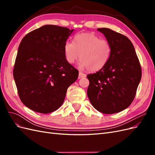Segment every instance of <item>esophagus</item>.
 Returning a JSON list of instances; mask_svg holds the SVG:
<instances>
[{
	"label": "esophagus",
	"instance_id": "obj_1",
	"mask_svg": "<svg viewBox=\"0 0 155 155\" xmlns=\"http://www.w3.org/2000/svg\"><path fill=\"white\" fill-rule=\"evenodd\" d=\"M85 77H86V74H83L82 72L79 73V79H81V78H85Z\"/></svg>",
	"mask_w": 155,
	"mask_h": 155
}]
</instances>
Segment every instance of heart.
Returning <instances> with one entry per match:
<instances>
[{"label": "heart", "mask_w": 155, "mask_h": 155, "mask_svg": "<svg viewBox=\"0 0 155 155\" xmlns=\"http://www.w3.org/2000/svg\"><path fill=\"white\" fill-rule=\"evenodd\" d=\"M75 42L67 41L64 54L67 61L73 64L79 58V67L91 72H97L104 68L111 55V46L107 40L101 39L91 33H81L74 37Z\"/></svg>", "instance_id": "1"}]
</instances>
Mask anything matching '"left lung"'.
<instances>
[{"mask_svg":"<svg viewBox=\"0 0 155 155\" xmlns=\"http://www.w3.org/2000/svg\"><path fill=\"white\" fill-rule=\"evenodd\" d=\"M97 30L104 34L111 46L105 66L88 74L87 96L92 106L104 114H114L127 109L133 102L142 78V69L131 41L109 28Z\"/></svg>","mask_w":155,"mask_h":155,"instance_id":"obj_1","label":"left lung"}]
</instances>
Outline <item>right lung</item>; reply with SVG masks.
Wrapping results in <instances>:
<instances>
[{"label":"right lung","instance_id":"right-lung-1","mask_svg":"<svg viewBox=\"0 0 155 155\" xmlns=\"http://www.w3.org/2000/svg\"><path fill=\"white\" fill-rule=\"evenodd\" d=\"M74 30L45 25L26 34L18 46L13 78L22 104L47 114L63 104L78 70L64 57V45Z\"/></svg>","mask_w":155,"mask_h":155}]
</instances>
